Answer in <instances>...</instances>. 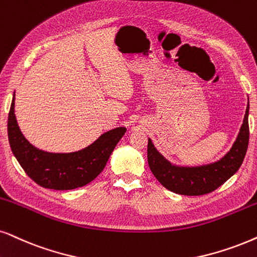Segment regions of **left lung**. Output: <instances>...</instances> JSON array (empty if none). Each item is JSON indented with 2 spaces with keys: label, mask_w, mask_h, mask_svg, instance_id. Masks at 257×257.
<instances>
[{
  "label": "left lung",
  "mask_w": 257,
  "mask_h": 257,
  "mask_svg": "<svg viewBox=\"0 0 257 257\" xmlns=\"http://www.w3.org/2000/svg\"><path fill=\"white\" fill-rule=\"evenodd\" d=\"M249 99L238 135L224 157L200 166H179L168 161L148 139L147 158L152 173L162 186L178 194L201 196L215 191L241 167L249 144Z\"/></svg>",
  "instance_id": "8db88e82"
}]
</instances>
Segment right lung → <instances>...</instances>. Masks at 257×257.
I'll return each instance as SVG.
<instances>
[{"label":"right lung","mask_w":257,"mask_h":257,"mask_svg":"<svg viewBox=\"0 0 257 257\" xmlns=\"http://www.w3.org/2000/svg\"><path fill=\"white\" fill-rule=\"evenodd\" d=\"M126 132L117 126L103 133L87 147L71 153L39 149L22 134L15 116V92L8 116V139L12 152L32 180L45 188L73 190L89 184L104 170L110 155Z\"/></svg>","instance_id":"1"}]
</instances>
